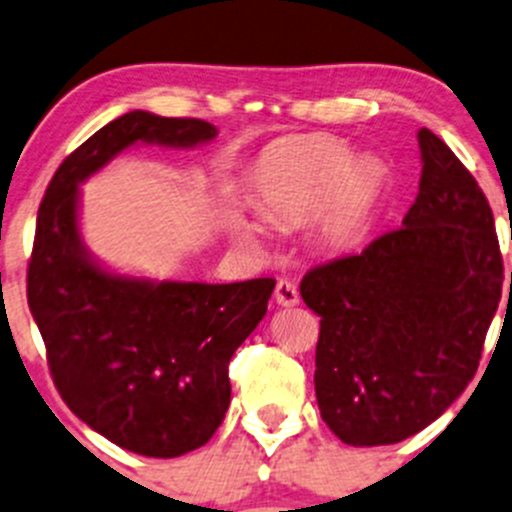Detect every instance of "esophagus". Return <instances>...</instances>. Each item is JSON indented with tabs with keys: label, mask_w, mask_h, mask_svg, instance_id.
Wrapping results in <instances>:
<instances>
[{
	"label": "esophagus",
	"mask_w": 512,
	"mask_h": 512,
	"mask_svg": "<svg viewBox=\"0 0 512 512\" xmlns=\"http://www.w3.org/2000/svg\"><path fill=\"white\" fill-rule=\"evenodd\" d=\"M275 299L277 304H282V307H294V304H299L297 287H294L289 280H280L275 287Z\"/></svg>",
	"instance_id": "esophagus-1"
}]
</instances>
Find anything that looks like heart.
<instances>
[{"instance_id": "1", "label": "heart", "mask_w": 512, "mask_h": 512, "mask_svg": "<svg viewBox=\"0 0 512 512\" xmlns=\"http://www.w3.org/2000/svg\"><path fill=\"white\" fill-rule=\"evenodd\" d=\"M255 193L267 218L280 225H297L319 210L324 242L349 250L369 232L384 173L374 160H356L352 148L332 136L292 138L260 160ZM240 232L257 245L265 240L257 220H242Z\"/></svg>"}]
</instances>
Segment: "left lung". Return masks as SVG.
I'll list each match as a JSON object with an SVG mask.
<instances>
[{"instance_id": "1", "label": "left lung", "mask_w": 512, "mask_h": 512, "mask_svg": "<svg viewBox=\"0 0 512 512\" xmlns=\"http://www.w3.org/2000/svg\"><path fill=\"white\" fill-rule=\"evenodd\" d=\"M418 148L421 183L399 230L299 285L322 317L319 411L349 446H389L436 421L476 376L503 292L493 210L476 178L428 128Z\"/></svg>"}]
</instances>
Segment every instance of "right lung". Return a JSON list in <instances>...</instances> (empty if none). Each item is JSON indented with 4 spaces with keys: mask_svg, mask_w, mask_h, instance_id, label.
Returning a JSON list of instances; mask_svg holds the SVG:
<instances>
[{
    "mask_svg": "<svg viewBox=\"0 0 512 512\" xmlns=\"http://www.w3.org/2000/svg\"><path fill=\"white\" fill-rule=\"evenodd\" d=\"M215 136L200 118L123 113L59 165L36 215L27 299L51 379L86 426L138 456L175 458L213 438L230 406L227 364L265 317L275 280L106 270L81 237L79 185L136 143L195 148Z\"/></svg>",
    "mask_w": 512,
    "mask_h": 512,
    "instance_id": "1",
    "label": "right lung"
}]
</instances>
